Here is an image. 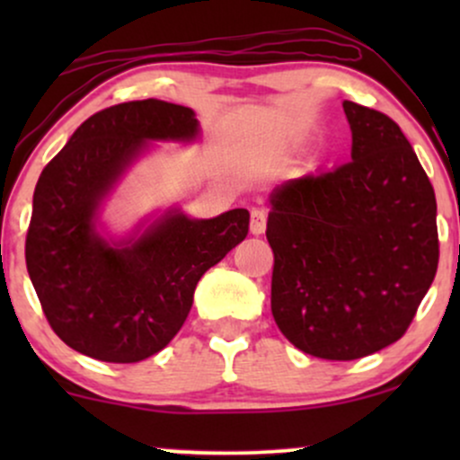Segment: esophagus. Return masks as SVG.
I'll return each mask as SVG.
<instances>
[{
  "label": "esophagus",
  "mask_w": 460,
  "mask_h": 460,
  "mask_svg": "<svg viewBox=\"0 0 460 460\" xmlns=\"http://www.w3.org/2000/svg\"><path fill=\"white\" fill-rule=\"evenodd\" d=\"M266 231V209L252 208L251 209V234L261 235Z\"/></svg>",
  "instance_id": "1"
}]
</instances>
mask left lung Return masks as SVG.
<instances>
[{"label":"left lung","mask_w":460,"mask_h":460,"mask_svg":"<svg viewBox=\"0 0 460 460\" xmlns=\"http://www.w3.org/2000/svg\"><path fill=\"white\" fill-rule=\"evenodd\" d=\"M350 162L270 194L272 315L298 350L352 361L404 335L439 263L437 200L402 129L344 102Z\"/></svg>","instance_id":"1"}]
</instances>
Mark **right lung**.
<instances>
[{
    "instance_id": "1",
    "label": "right lung",
    "mask_w": 460,
    "mask_h": 460,
    "mask_svg": "<svg viewBox=\"0 0 460 460\" xmlns=\"http://www.w3.org/2000/svg\"><path fill=\"white\" fill-rule=\"evenodd\" d=\"M186 105L145 99L84 120L40 172L25 263L54 332L82 355L138 363L177 335L199 279L248 234L246 209L197 220L172 209L120 242L97 234L102 200L149 140L190 142Z\"/></svg>"
}]
</instances>
